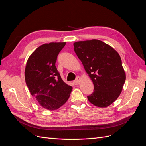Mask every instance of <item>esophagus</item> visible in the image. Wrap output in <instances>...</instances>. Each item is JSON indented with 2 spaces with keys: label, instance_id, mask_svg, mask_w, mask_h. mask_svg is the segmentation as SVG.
Listing matches in <instances>:
<instances>
[{
  "label": "esophagus",
  "instance_id": "obj_1",
  "mask_svg": "<svg viewBox=\"0 0 146 146\" xmlns=\"http://www.w3.org/2000/svg\"><path fill=\"white\" fill-rule=\"evenodd\" d=\"M80 80H81V77H77L76 78V80L74 81V83L75 84V85H78V84L80 83Z\"/></svg>",
  "mask_w": 146,
  "mask_h": 146
}]
</instances>
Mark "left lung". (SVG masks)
<instances>
[{
  "mask_svg": "<svg viewBox=\"0 0 146 146\" xmlns=\"http://www.w3.org/2000/svg\"><path fill=\"white\" fill-rule=\"evenodd\" d=\"M74 46L94 84V92L88 96V100L101 108L112 104L121 94L126 78L120 55L98 39L76 42Z\"/></svg>",
  "mask_w": 146,
  "mask_h": 146,
  "instance_id": "8db88e82",
  "label": "left lung"
}]
</instances>
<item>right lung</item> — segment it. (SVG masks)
Instances as JSON below:
<instances>
[{
    "label": "right lung",
    "instance_id": "right-lung-1",
    "mask_svg": "<svg viewBox=\"0 0 146 146\" xmlns=\"http://www.w3.org/2000/svg\"><path fill=\"white\" fill-rule=\"evenodd\" d=\"M66 44H44L32 53L25 66V79L30 94L50 111L63 106L72 90L61 79L55 66L57 56Z\"/></svg>",
    "mask_w": 146,
    "mask_h": 146
}]
</instances>
